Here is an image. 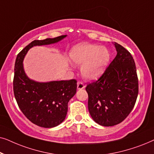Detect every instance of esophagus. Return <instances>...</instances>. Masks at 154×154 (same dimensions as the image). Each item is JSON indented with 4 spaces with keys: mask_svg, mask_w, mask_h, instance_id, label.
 I'll return each mask as SVG.
<instances>
[{
    "mask_svg": "<svg viewBox=\"0 0 154 154\" xmlns=\"http://www.w3.org/2000/svg\"><path fill=\"white\" fill-rule=\"evenodd\" d=\"M85 88V85L81 82H78L77 83V89L78 90H82Z\"/></svg>",
    "mask_w": 154,
    "mask_h": 154,
    "instance_id": "obj_1",
    "label": "esophagus"
}]
</instances>
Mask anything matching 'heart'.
Listing matches in <instances>:
<instances>
[{
  "instance_id": "obj_1",
  "label": "heart",
  "mask_w": 154,
  "mask_h": 154,
  "mask_svg": "<svg viewBox=\"0 0 154 154\" xmlns=\"http://www.w3.org/2000/svg\"><path fill=\"white\" fill-rule=\"evenodd\" d=\"M69 57L73 64L82 65L81 71L84 78L96 80L104 72L110 60V53L104 46L81 43L71 48Z\"/></svg>"
}]
</instances>
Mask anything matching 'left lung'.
Instances as JSON below:
<instances>
[{
    "label": "left lung",
    "mask_w": 154,
    "mask_h": 154,
    "mask_svg": "<svg viewBox=\"0 0 154 154\" xmlns=\"http://www.w3.org/2000/svg\"><path fill=\"white\" fill-rule=\"evenodd\" d=\"M117 54L97 81L88 84V110L102 126L121 123L130 114L138 95L137 69L131 54L114 43Z\"/></svg>",
    "instance_id": "8db88e82"
}]
</instances>
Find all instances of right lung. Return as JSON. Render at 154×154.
Instances as JSON below:
<instances>
[{
    "mask_svg": "<svg viewBox=\"0 0 154 154\" xmlns=\"http://www.w3.org/2000/svg\"><path fill=\"white\" fill-rule=\"evenodd\" d=\"M66 35L44 40H35L17 54L14 64V94L25 116L35 125L54 128L64 121L69 100L76 93L77 81L38 82L30 79L24 71L23 61L34 46L50 45L62 41Z\"/></svg>",
    "mask_w": 154,
    "mask_h": 154,
    "instance_id": "right-lung-1",
    "label": "right lung"
}]
</instances>
